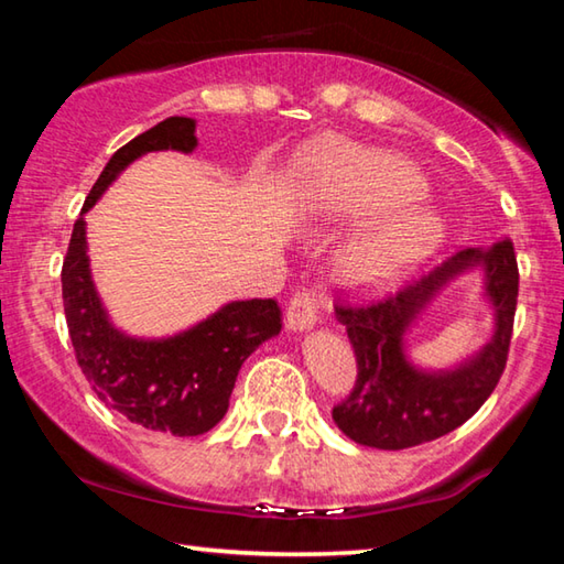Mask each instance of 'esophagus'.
Masks as SVG:
<instances>
[{
    "mask_svg": "<svg viewBox=\"0 0 564 564\" xmlns=\"http://www.w3.org/2000/svg\"><path fill=\"white\" fill-rule=\"evenodd\" d=\"M323 295L316 291H301L295 293L289 308H285V328L293 333L311 330L318 323V305Z\"/></svg>",
    "mask_w": 564,
    "mask_h": 564,
    "instance_id": "obj_1",
    "label": "esophagus"
}]
</instances>
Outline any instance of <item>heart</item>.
I'll return each mask as SVG.
<instances>
[{"instance_id": "b5f03b06", "label": "heart", "mask_w": 564, "mask_h": 564, "mask_svg": "<svg viewBox=\"0 0 564 564\" xmlns=\"http://www.w3.org/2000/svg\"><path fill=\"white\" fill-rule=\"evenodd\" d=\"M313 196L330 214L376 216L340 248L338 271L356 289H383L435 251L437 216L417 206L425 178L383 151L323 144L313 151Z\"/></svg>"}]
</instances>
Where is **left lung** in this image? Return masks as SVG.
<instances>
[{
  "instance_id": "1",
  "label": "left lung",
  "mask_w": 564,
  "mask_h": 564,
  "mask_svg": "<svg viewBox=\"0 0 564 564\" xmlns=\"http://www.w3.org/2000/svg\"><path fill=\"white\" fill-rule=\"evenodd\" d=\"M477 268L484 271V294L496 316L491 340L453 369L415 367L404 346L412 323L447 282ZM518 283V259L512 241L505 238L488 248H463L386 301L360 308L338 305L336 318L346 326L358 362L356 388L333 408L340 431L378 451H405L443 437L473 417L508 362Z\"/></svg>"
}]
</instances>
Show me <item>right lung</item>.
Returning <instances> with one entry per match:
<instances>
[{
	"mask_svg": "<svg viewBox=\"0 0 564 564\" xmlns=\"http://www.w3.org/2000/svg\"><path fill=\"white\" fill-rule=\"evenodd\" d=\"M196 121L169 117L123 144L91 186L62 265V299L82 373L109 408L147 431L202 435L226 415L243 360L281 333L273 299L231 301L166 338H137L113 326L91 279L84 214L123 169L151 151L196 149Z\"/></svg>",
	"mask_w": 564,
	"mask_h": 564,
	"instance_id": "1",
	"label": "right lung"
}]
</instances>
